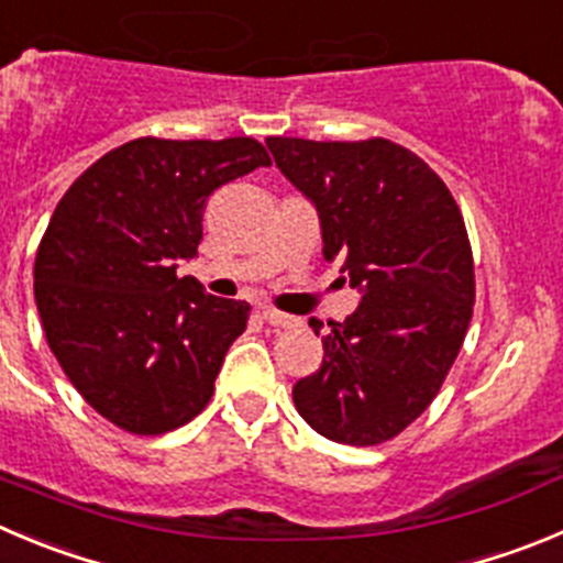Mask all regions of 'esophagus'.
Returning <instances> with one entry per match:
<instances>
[{
	"label": "esophagus",
	"instance_id": "34e87169",
	"mask_svg": "<svg viewBox=\"0 0 563 563\" xmlns=\"http://www.w3.org/2000/svg\"><path fill=\"white\" fill-rule=\"evenodd\" d=\"M261 317H264L272 328H297L299 324L297 317H291V313H280V311H275V308H264V311H261Z\"/></svg>",
	"mask_w": 563,
	"mask_h": 563
}]
</instances>
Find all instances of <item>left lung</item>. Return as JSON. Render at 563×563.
<instances>
[{
	"mask_svg": "<svg viewBox=\"0 0 563 563\" xmlns=\"http://www.w3.org/2000/svg\"><path fill=\"white\" fill-rule=\"evenodd\" d=\"M266 146L317 208L324 261L344 257L339 280L361 294L328 324L322 366L294 383V406L324 439L372 448L430 406L464 344L475 302L464 219L428 163L386 139Z\"/></svg>",
	"mask_w": 563,
	"mask_h": 563,
	"instance_id": "obj_1",
	"label": "left lung"
}]
</instances>
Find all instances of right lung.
<instances>
[{"instance_id": "right-lung-1", "label": "right lung", "mask_w": 563, "mask_h": 563, "mask_svg": "<svg viewBox=\"0 0 563 563\" xmlns=\"http://www.w3.org/2000/svg\"><path fill=\"white\" fill-rule=\"evenodd\" d=\"M252 139L115 146L57 202L35 255L46 341L93 411L139 435L208 406L250 306L177 277L197 257L210 194L269 166Z\"/></svg>"}]
</instances>
